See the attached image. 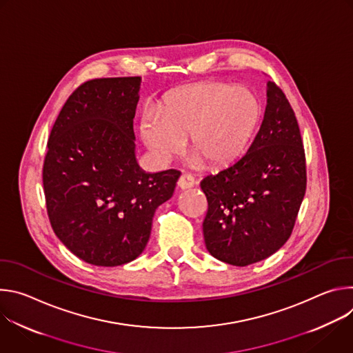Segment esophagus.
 <instances>
[{
  "label": "esophagus",
  "mask_w": 353,
  "mask_h": 353,
  "mask_svg": "<svg viewBox=\"0 0 353 353\" xmlns=\"http://www.w3.org/2000/svg\"><path fill=\"white\" fill-rule=\"evenodd\" d=\"M195 184V180L194 177L190 174V173H183L177 181V185L181 188V190H185V188H190Z\"/></svg>",
  "instance_id": "1"
}]
</instances>
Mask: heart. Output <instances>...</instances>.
I'll return each mask as SVG.
<instances>
[{"label":"heart","mask_w":353,"mask_h":353,"mask_svg":"<svg viewBox=\"0 0 353 353\" xmlns=\"http://www.w3.org/2000/svg\"><path fill=\"white\" fill-rule=\"evenodd\" d=\"M261 117L259 97L245 88L221 82L201 83L177 93L165 114L149 113L141 125L146 146L163 161L179 154L184 138L195 159L223 166L239 158L257 130Z\"/></svg>","instance_id":"obj_1"}]
</instances>
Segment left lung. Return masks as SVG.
Masks as SVG:
<instances>
[{
    "label": "left lung",
    "instance_id": "obj_1",
    "mask_svg": "<svg viewBox=\"0 0 353 353\" xmlns=\"http://www.w3.org/2000/svg\"><path fill=\"white\" fill-rule=\"evenodd\" d=\"M306 183L294 112L270 81L264 120L253 143L233 165L201 181L208 201L203 230L211 256L236 267L272 256L292 234Z\"/></svg>",
    "mask_w": 353,
    "mask_h": 353
}]
</instances>
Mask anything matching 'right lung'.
Masks as SVG:
<instances>
[{
    "instance_id": "1",
    "label": "right lung",
    "mask_w": 353,
    "mask_h": 353,
    "mask_svg": "<svg viewBox=\"0 0 353 353\" xmlns=\"http://www.w3.org/2000/svg\"><path fill=\"white\" fill-rule=\"evenodd\" d=\"M141 77L97 78L67 99L47 142L43 187L56 236L97 267L135 260L157 208L180 172L145 173L135 159L132 120Z\"/></svg>"
}]
</instances>
